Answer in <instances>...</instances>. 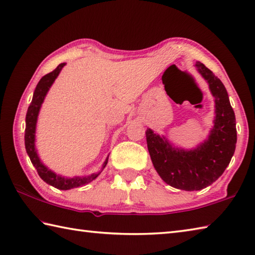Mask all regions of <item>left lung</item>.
Returning a JSON list of instances; mask_svg holds the SVG:
<instances>
[{
  "label": "left lung",
  "mask_w": 255,
  "mask_h": 255,
  "mask_svg": "<svg viewBox=\"0 0 255 255\" xmlns=\"http://www.w3.org/2000/svg\"><path fill=\"white\" fill-rule=\"evenodd\" d=\"M195 66L209 85L216 103L214 128L208 138L196 148L184 149L150 128L145 132L150 159L160 178L187 191L201 190L215 183L229 165L237 144L236 116L225 86L204 64L197 61Z\"/></svg>",
  "instance_id": "left-lung-1"
}]
</instances>
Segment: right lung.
Segmentation results:
<instances>
[{
	"label": "right lung",
	"instance_id": "right-lung-1",
	"mask_svg": "<svg viewBox=\"0 0 255 255\" xmlns=\"http://www.w3.org/2000/svg\"><path fill=\"white\" fill-rule=\"evenodd\" d=\"M66 65V62H62L57 68L49 72V74L45 75L35 88L34 95L32 102L28 107L27 113H26V128H25V148L26 152H27V155L30 158V162L34 165V167L37 169V173L39 175V177L43 179L45 183H47L48 185L55 187L57 189L60 190H68L71 188H77V187H81L85 186L87 184H89L90 181L95 180L102 169L106 167L108 164V159H109V155L106 158L105 163L102 165V169L99 171V173H93L89 176H82V177H79V176H76V177H65V176H61L56 174L55 171L49 169L47 166H45L41 162L40 158L38 157L37 154V149L35 147V133H36V123H37V118H38V113L40 110V107L43 105V102L45 100V97L47 95L48 90L50 89L51 85L54 84V81L57 77H58L59 72L61 71L62 67Z\"/></svg>",
	"mask_w": 255,
	"mask_h": 255
}]
</instances>
